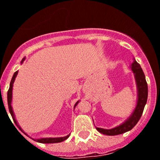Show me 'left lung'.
Here are the masks:
<instances>
[{
    "label": "left lung",
    "mask_w": 160,
    "mask_h": 160,
    "mask_svg": "<svg viewBox=\"0 0 160 160\" xmlns=\"http://www.w3.org/2000/svg\"><path fill=\"white\" fill-rule=\"evenodd\" d=\"M131 70L135 73L137 87H138V102H137L136 107H135V111H133L131 116L125 122H123L122 125L110 130L96 128L98 131H99L103 135H117L127 132L128 131H131L136 125L137 122H138V120L140 119L141 116H142L144 107L146 105L147 100H148V83L146 82L145 75H144V73L142 71L140 65L135 61L131 65Z\"/></svg>",
    "instance_id": "8db88e82"
}]
</instances>
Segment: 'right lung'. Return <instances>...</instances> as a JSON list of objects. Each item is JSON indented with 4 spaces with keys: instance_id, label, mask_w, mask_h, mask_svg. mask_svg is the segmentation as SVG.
<instances>
[{
    "instance_id": "1",
    "label": "right lung",
    "mask_w": 160,
    "mask_h": 160,
    "mask_svg": "<svg viewBox=\"0 0 160 160\" xmlns=\"http://www.w3.org/2000/svg\"><path fill=\"white\" fill-rule=\"evenodd\" d=\"M24 60H25V58H24L23 59H22V63L23 62ZM18 71H16L15 73H14L13 76H12V80H11L10 82V85H9V89H8V94H7V99H8V110H9V112H10L11 114V116H12V119H13V122H15V124L17 125V127H18V128H19L21 131H22V132L24 133V134H25V132H24L23 131H22V129L21 128V127H20L19 125L18 124V122H17L16 119H15V116H14V114H13V111H12V106H11V102H12V84H13L14 82V80H15V78L17 77V75H18ZM78 103V102H77L75 104V106H74V107H76V105H77ZM26 135V134H25ZM69 136H70V135H68L67 136H65V137H61V138H40V139H33V140L37 141V142H41V143H55V142H62V141L66 140V138H69Z\"/></svg>"
}]
</instances>
